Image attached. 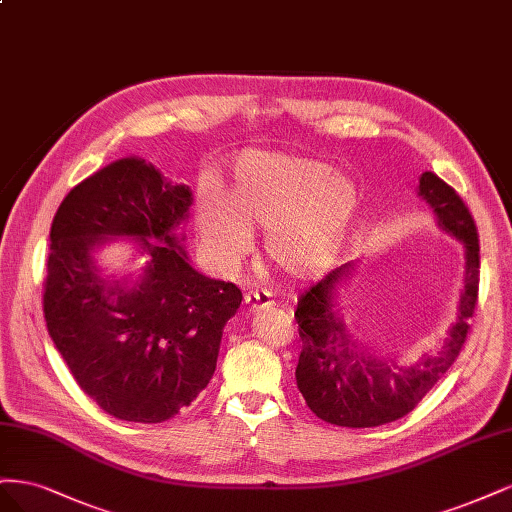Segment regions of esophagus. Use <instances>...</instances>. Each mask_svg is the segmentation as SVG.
<instances>
[{"label":"esophagus","instance_id":"1","mask_svg":"<svg viewBox=\"0 0 512 512\" xmlns=\"http://www.w3.org/2000/svg\"><path fill=\"white\" fill-rule=\"evenodd\" d=\"M244 304L249 310H259V308H268L272 306V293L266 289H253L249 293H244Z\"/></svg>","mask_w":512,"mask_h":512}]
</instances>
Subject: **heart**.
<instances>
[{"mask_svg": "<svg viewBox=\"0 0 512 512\" xmlns=\"http://www.w3.org/2000/svg\"><path fill=\"white\" fill-rule=\"evenodd\" d=\"M359 204L353 180L327 163L283 153L249 151L225 191L204 189L195 202L197 236L219 268L249 251L263 232V251L293 278L329 268L349 238Z\"/></svg>", "mask_w": 512, "mask_h": 512, "instance_id": "b5f03b06", "label": "heart"}]
</instances>
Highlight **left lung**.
Returning <instances> with one entry per match:
<instances>
[{"label": "left lung", "instance_id": "left-lung-1", "mask_svg": "<svg viewBox=\"0 0 512 512\" xmlns=\"http://www.w3.org/2000/svg\"><path fill=\"white\" fill-rule=\"evenodd\" d=\"M417 195L432 208L438 227L464 246L466 272L455 323L436 351L400 361L368 349L340 315L338 291L351 278L355 263H344L312 285L295 310L302 338L295 381L308 408L332 425L376 427L402 419L451 368L466 342L481 268L476 225L461 197L436 174H421Z\"/></svg>", "mask_w": 512, "mask_h": 512}]
</instances>
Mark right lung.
Masks as SVG:
<instances>
[{"label":"right lung","mask_w":512,"mask_h":512,"mask_svg":"<svg viewBox=\"0 0 512 512\" xmlns=\"http://www.w3.org/2000/svg\"><path fill=\"white\" fill-rule=\"evenodd\" d=\"M193 193L142 157H123L76 185L51 225L44 319L78 387L108 415L161 423L217 368L223 327L240 308L234 283L197 272L180 225ZM131 239L138 275H108L94 255Z\"/></svg>","instance_id":"obj_1"}]
</instances>
